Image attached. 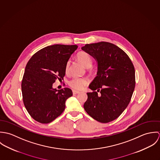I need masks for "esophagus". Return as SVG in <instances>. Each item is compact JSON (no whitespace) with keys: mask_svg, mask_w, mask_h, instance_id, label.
I'll return each mask as SVG.
<instances>
[{"mask_svg":"<svg viewBox=\"0 0 160 160\" xmlns=\"http://www.w3.org/2000/svg\"><path fill=\"white\" fill-rule=\"evenodd\" d=\"M79 93V91H76V90H72V93L73 94H76V93Z\"/></svg>","mask_w":160,"mask_h":160,"instance_id":"esophagus-1","label":"esophagus"}]
</instances>
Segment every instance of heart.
I'll use <instances>...</instances> for the list:
<instances>
[{"instance_id": "b5f03b06", "label": "heart", "mask_w": 160, "mask_h": 160, "mask_svg": "<svg viewBox=\"0 0 160 160\" xmlns=\"http://www.w3.org/2000/svg\"><path fill=\"white\" fill-rule=\"evenodd\" d=\"M77 58L79 61L86 68L91 67L92 63L91 55L86 52H81L77 54ZM70 62L68 60L65 65V72L68 73ZM89 83V80L86 78L74 77L69 81V86L72 89L81 90L82 89Z\"/></svg>"}]
</instances>
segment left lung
I'll use <instances>...</instances> for the list:
<instances>
[{"instance_id":"1","label":"left lung","mask_w":160,"mask_h":160,"mask_svg":"<svg viewBox=\"0 0 160 160\" xmlns=\"http://www.w3.org/2000/svg\"><path fill=\"white\" fill-rule=\"evenodd\" d=\"M81 48L98 63L97 76L89 85L93 92L87 93L84 110L97 121L109 122L118 118L131 101L136 84L134 67L129 56L113 44L100 42Z\"/></svg>"}]
</instances>
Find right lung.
<instances>
[{
	"mask_svg": "<svg viewBox=\"0 0 160 160\" xmlns=\"http://www.w3.org/2000/svg\"><path fill=\"white\" fill-rule=\"evenodd\" d=\"M76 45L55 44L44 47L29 59L22 82L24 107L36 121L47 124L63 113L65 102L72 95L65 88L57 90L52 88L57 79L65 75V65Z\"/></svg>",
	"mask_w": 160,
	"mask_h": 160,
	"instance_id": "right-lung-1",
	"label": "right lung"
}]
</instances>
